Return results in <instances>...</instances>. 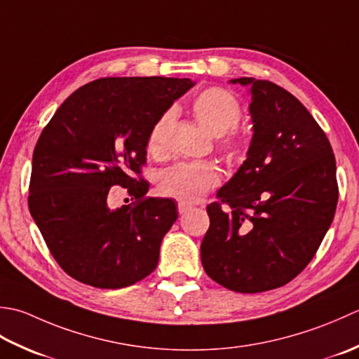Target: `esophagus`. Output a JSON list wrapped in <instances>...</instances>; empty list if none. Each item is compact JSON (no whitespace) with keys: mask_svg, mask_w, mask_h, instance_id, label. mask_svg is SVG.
Wrapping results in <instances>:
<instances>
[{"mask_svg":"<svg viewBox=\"0 0 359 359\" xmlns=\"http://www.w3.org/2000/svg\"><path fill=\"white\" fill-rule=\"evenodd\" d=\"M192 209V204H189V203H178V212L180 214H187V212Z\"/></svg>","mask_w":359,"mask_h":359,"instance_id":"obj_1","label":"esophagus"}]
</instances>
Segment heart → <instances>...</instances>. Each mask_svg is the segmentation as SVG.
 Instances as JSON below:
<instances>
[{
  "mask_svg": "<svg viewBox=\"0 0 359 359\" xmlns=\"http://www.w3.org/2000/svg\"><path fill=\"white\" fill-rule=\"evenodd\" d=\"M194 113L209 133L218 136V147L224 153L237 150V139L228 131L236 128L241 119L238 100L223 88H208L194 100ZM175 109H167L153 123L149 133L147 149L153 156H161L169 147L170 130L175 121ZM218 184V172L208 163H180L159 175L158 189L164 196L192 203L203 198Z\"/></svg>",
  "mask_w": 359,
  "mask_h": 359,
  "instance_id": "b5f03b06",
  "label": "heart"
}]
</instances>
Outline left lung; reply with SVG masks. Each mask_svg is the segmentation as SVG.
<instances>
[{
	"label": "left lung",
	"instance_id": "1",
	"mask_svg": "<svg viewBox=\"0 0 359 359\" xmlns=\"http://www.w3.org/2000/svg\"><path fill=\"white\" fill-rule=\"evenodd\" d=\"M248 86L252 137L246 161L208 206L201 263L237 292L283 287L309 265L338 204L336 161L325 133L291 93L268 80Z\"/></svg>",
	"mask_w": 359,
	"mask_h": 359
}]
</instances>
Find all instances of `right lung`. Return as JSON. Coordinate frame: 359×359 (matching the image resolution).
Listing matches in <instances>:
<instances>
[{"mask_svg":"<svg viewBox=\"0 0 359 359\" xmlns=\"http://www.w3.org/2000/svg\"><path fill=\"white\" fill-rule=\"evenodd\" d=\"M194 85L173 77L97 79L72 93L41 131L29 210L53 257L76 280L118 290L155 271L177 204L144 198L149 182L136 175L153 123ZM113 185L137 201L109 208Z\"/></svg>","mask_w":359,"mask_h":359,"instance_id":"add662e5","label":"right lung"}]
</instances>
